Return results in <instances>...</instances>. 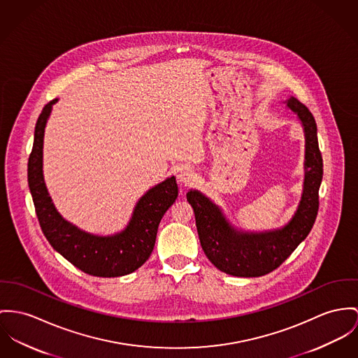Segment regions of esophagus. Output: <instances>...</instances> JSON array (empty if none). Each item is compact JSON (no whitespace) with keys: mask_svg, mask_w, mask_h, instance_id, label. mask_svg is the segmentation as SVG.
Listing matches in <instances>:
<instances>
[{"mask_svg":"<svg viewBox=\"0 0 358 358\" xmlns=\"http://www.w3.org/2000/svg\"><path fill=\"white\" fill-rule=\"evenodd\" d=\"M177 180L181 185H191L194 181V173L188 167H181L177 173Z\"/></svg>","mask_w":358,"mask_h":358,"instance_id":"esophagus-1","label":"esophagus"}]
</instances>
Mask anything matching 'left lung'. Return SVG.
I'll return each instance as SVG.
<instances>
[{"label": "left lung", "instance_id": "8db88e82", "mask_svg": "<svg viewBox=\"0 0 358 358\" xmlns=\"http://www.w3.org/2000/svg\"><path fill=\"white\" fill-rule=\"evenodd\" d=\"M286 106L301 121L305 135L303 189L293 218L285 226L266 231H244L234 227L206 194L191 189L187 200L192 206L197 234L208 260L229 275L255 278L274 271L309 234L319 210V188L323 159L317 143V127L312 113L294 96Z\"/></svg>", "mask_w": 358, "mask_h": 358}]
</instances>
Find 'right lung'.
<instances>
[{
  "mask_svg": "<svg viewBox=\"0 0 358 358\" xmlns=\"http://www.w3.org/2000/svg\"><path fill=\"white\" fill-rule=\"evenodd\" d=\"M58 99L41 113L28 158V187L42 231L50 245L83 273L102 278L128 275L150 257L159 222L178 196L176 177L171 176L138 199L127 227L111 236L87 233L62 218L43 178V136L48 120Z\"/></svg>",
  "mask_w": 358,
  "mask_h": 358,
  "instance_id": "add662e5",
  "label": "right lung"
}]
</instances>
